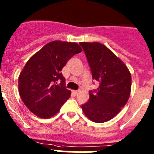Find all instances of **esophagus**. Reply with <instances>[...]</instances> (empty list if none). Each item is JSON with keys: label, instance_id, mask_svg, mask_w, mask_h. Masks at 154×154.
<instances>
[{"label": "esophagus", "instance_id": "1", "mask_svg": "<svg viewBox=\"0 0 154 154\" xmlns=\"http://www.w3.org/2000/svg\"><path fill=\"white\" fill-rule=\"evenodd\" d=\"M72 94H74V95H77V94H78V93L79 92V91H76V90H73V91H72Z\"/></svg>", "mask_w": 154, "mask_h": 154}]
</instances>
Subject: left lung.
Returning a JSON list of instances; mask_svg holds the SVG:
<instances>
[{"mask_svg": "<svg viewBox=\"0 0 154 154\" xmlns=\"http://www.w3.org/2000/svg\"><path fill=\"white\" fill-rule=\"evenodd\" d=\"M84 49L97 90L89 91L88 102L82 105L85 115L95 123H104L116 116L129 99L131 75L125 63L105 45L80 43Z\"/></svg>", "mask_w": 154, "mask_h": 154, "instance_id": "left-lung-1", "label": "left lung"}]
</instances>
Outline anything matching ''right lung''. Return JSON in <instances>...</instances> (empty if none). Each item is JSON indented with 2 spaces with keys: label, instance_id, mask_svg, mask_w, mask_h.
<instances>
[{
  "label": "right lung",
  "instance_id": "add662e5",
  "mask_svg": "<svg viewBox=\"0 0 154 154\" xmlns=\"http://www.w3.org/2000/svg\"><path fill=\"white\" fill-rule=\"evenodd\" d=\"M82 52L76 43L55 40L45 45L29 59L18 79L19 94L31 112L49 118L60 111L70 97L61 71L74 55Z\"/></svg>",
  "mask_w": 154,
  "mask_h": 154
}]
</instances>
